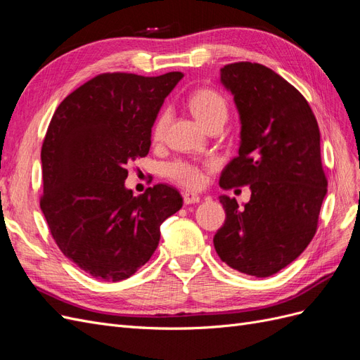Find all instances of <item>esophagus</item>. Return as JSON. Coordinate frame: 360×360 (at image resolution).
I'll use <instances>...</instances> for the list:
<instances>
[{"label":"esophagus","instance_id":"esophagus-1","mask_svg":"<svg viewBox=\"0 0 360 360\" xmlns=\"http://www.w3.org/2000/svg\"><path fill=\"white\" fill-rule=\"evenodd\" d=\"M183 200H184V204H197V202H200L201 197H198L197 193L184 192V193H183Z\"/></svg>","mask_w":360,"mask_h":360}]
</instances>
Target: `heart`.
<instances>
[{
  "label": "heart",
  "instance_id": "b5f03b06",
  "mask_svg": "<svg viewBox=\"0 0 360 360\" xmlns=\"http://www.w3.org/2000/svg\"><path fill=\"white\" fill-rule=\"evenodd\" d=\"M189 110L195 118L205 127L209 129L213 124L225 123L228 115V106L224 97L213 90H198L189 97ZM168 126V114H162L155 124L153 138L159 141L165 134ZM168 176L179 183L180 186L197 189L204 183V174L200 167L191 162L177 160L168 167Z\"/></svg>",
  "mask_w": 360,
  "mask_h": 360
}]
</instances>
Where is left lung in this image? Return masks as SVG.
Returning <instances> with one entry per match:
<instances>
[{"mask_svg":"<svg viewBox=\"0 0 360 360\" xmlns=\"http://www.w3.org/2000/svg\"><path fill=\"white\" fill-rule=\"evenodd\" d=\"M240 115L238 155L221 174L222 189L250 188V200L219 197L226 217L214 234L219 258L242 274L267 278L296 259L317 231L328 192L320 129L307 99L258 63L221 69Z\"/></svg>","mask_w":360,"mask_h":360,"instance_id":"8db88e82","label":"left lung"}]
</instances>
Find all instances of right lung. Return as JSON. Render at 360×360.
Returning a JSON list of instances; mask_svg holds the SVG:
<instances>
[{"label": "right lung", "mask_w": 360, "mask_h": 360, "mask_svg": "<svg viewBox=\"0 0 360 360\" xmlns=\"http://www.w3.org/2000/svg\"><path fill=\"white\" fill-rule=\"evenodd\" d=\"M181 72L102 73L53 112L41 146L40 209L61 252L96 279L132 276L183 198L168 184L134 197L126 165L148 155L151 127Z\"/></svg>", "instance_id": "1"}]
</instances>
